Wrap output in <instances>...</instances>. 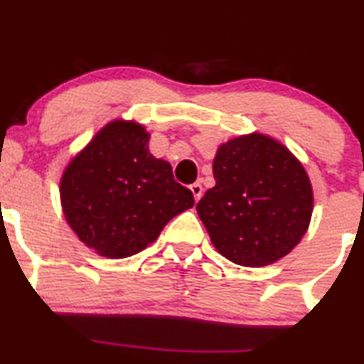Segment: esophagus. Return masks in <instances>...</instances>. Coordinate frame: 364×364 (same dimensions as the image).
I'll list each match as a JSON object with an SVG mask.
<instances>
[{"label":"esophagus","instance_id":"34e87169","mask_svg":"<svg viewBox=\"0 0 364 364\" xmlns=\"http://www.w3.org/2000/svg\"><path fill=\"white\" fill-rule=\"evenodd\" d=\"M190 190L195 196V201H198L201 198V193H203V186L200 183H193V185H190Z\"/></svg>","mask_w":364,"mask_h":364}]
</instances>
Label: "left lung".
<instances>
[{"mask_svg": "<svg viewBox=\"0 0 364 364\" xmlns=\"http://www.w3.org/2000/svg\"><path fill=\"white\" fill-rule=\"evenodd\" d=\"M215 186L196 212L217 251L240 266H266L287 256L307 232L312 186L304 166L282 144L252 134L220 146Z\"/></svg>", "mask_w": 364, "mask_h": 364, "instance_id": "obj_1", "label": "left lung"}]
</instances>
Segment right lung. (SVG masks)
<instances>
[{
    "mask_svg": "<svg viewBox=\"0 0 364 364\" xmlns=\"http://www.w3.org/2000/svg\"><path fill=\"white\" fill-rule=\"evenodd\" d=\"M140 125L112 122L65 169V220L86 246L122 259L154 242L164 225L195 205L166 161L149 154Z\"/></svg>",
    "mask_w": 364,
    "mask_h": 364,
    "instance_id": "obj_1",
    "label": "right lung"
}]
</instances>
